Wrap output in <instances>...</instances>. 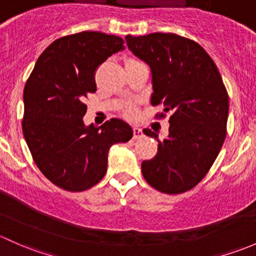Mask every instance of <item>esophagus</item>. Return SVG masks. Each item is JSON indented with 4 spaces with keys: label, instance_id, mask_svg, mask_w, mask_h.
Wrapping results in <instances>:
<instances>
[{
    "label": "esophagus",
    "instance_id": "esophagus-1",
    "mask_svg": "<svg viewBox=\"0 0 256 256\" xmlns=\"http://www.w3.org/2000/svg\"><path fill=\"white\" fill-rule=\"evenodd\" d=\"M143 136V130L139 127L133 128V139H140Z\"/></svg>",
    "mask_w": 256,
    "mask_h": 256
}]
</instances>
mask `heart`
I'll use <instances>...</instances> for the list:
<instances>
[{"label":"heart","mask_w":256,"mask_h":256,"mask_svg":"<svg viewBox=\"0 0 256 256\" xmlns=\"http://www.w3.org/2000/svg\"><path fill=\"white\" fill-rule=\"evenodd\" d=\"M128 62H129V60H128ZM126 114H127L128 117H134V116H136V110H134L133 107H128V108L126 110Z\"/></svg>","instance_id":"obj_1"}]
</instances>
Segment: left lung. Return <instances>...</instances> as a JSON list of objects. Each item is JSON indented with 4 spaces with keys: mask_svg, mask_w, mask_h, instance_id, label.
Returning <instances> with one entry per match:
<instances>
[{
    "mask_svg": "<svg viewBox=\"0 0 256 256\" xmlns=\"http://www.w3.org/2000/svg\"><path fill=\"white\" fill-rule=\"evenodd\" d=\"M126 40L152 71V104L171 112L164 140L143 130L159 144L158 154L142 162V172L158 191L182 194L206 176L224 143L229 101L222 76L206 50L185 36L152 33Z\"/></svg>",
    "mask_w": 256,
    "mask_h": 256,
    "instance_id": "8db88e82",
    "label": "left lung"
}]
</instances>
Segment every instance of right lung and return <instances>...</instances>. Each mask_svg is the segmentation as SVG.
Returning a JSON list of instances; mask_svg holds the SVG:
<instances>
[{"label": "right lung", "mask_w": 256, "mask_h": 256, "mask_svg": "<svg viewBox=\"0 0 256 256\" xmlns=\"http://www.w3.org/2000/svg\"><path fill=\"white\" fill-rule=\"evenodd\" d=\"M123 39L81 32L56 39L42 52L23 92V136L34 162L54 185L66 191L91 188L107 171L110 148L133 136L130 126L112 118L86 127L84 100L96 92L94 71Z\"/></svg>", "instance_id": "obj_1"}]
</instances>
